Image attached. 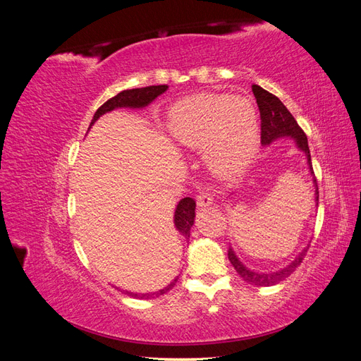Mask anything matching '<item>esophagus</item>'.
<instances>
[{
    "label": "esophagus",
    "instance_id": "34e87169",
    "mask_svg": "<svg viewBox=\"0 0 361 361\" xmlns=\"http://www.w3.org/2000/svg\"><path fill=\"white\" fill-rule=\"evenodd\" d=\"M212 202H214V197H212V194L209 191L203 190V191L199 192V195H197V206L199 207L209 206V204H212Z\"/></svg>",
    "mask_w": 361,
    "mask_h": 361
}]
</instances>
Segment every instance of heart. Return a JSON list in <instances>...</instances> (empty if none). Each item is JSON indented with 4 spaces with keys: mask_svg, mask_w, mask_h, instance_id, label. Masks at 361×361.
<instances>
[{
    "mask_svg": "<svg viewBox=\"0 0 361 361\" xmlns=\"http://www.w3.org/2000/svg\"><path fill=\"white\" fill-rule=\"evenodd\" d=\"M257 113L250 99L231 94H197L174 105L169 130L180 145L203 149L218 178L245 169L257 145Z\"/></svg>",
    "mask_w": 361,
    "mask_h": 361,
    "instance_id": "obj_1",
    "label": "heart"
}]
</instances>
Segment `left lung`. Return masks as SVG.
<instances>
[{
	"label": "left lung",
	"mask_w": 361,
	"mask_h": 361,
	"mask_svg": "<svg viewBox=\"0 0 361 361\" xmlns=\"http://www.w3.org/2000/svg\"><path fill=\"white\" fill-rule=\"evenodd\" d=\"M251 90H253V93H255L256 102L259 106V113H260V143L264 146H269L272 141H276L277 138H283V137L293 138L297 147L300 150H302L305 157H307L310 173L313 174L307 137H305L304 130L298 126L297 120L293 118V116L289 113L288 108L283 105V102L279 99L277 96L267 92L265 89H262V87L257 84L251 85ZM313 183L316 188L314 200H316V204H318L319 191H318V183H316L314 178H313ZM307 250H309V245L305 247L301 253L295 257V260L290 262L289 265H286L285 268H281L279 271H274V272H255V271L248 269L247 267H244L243 262L238 259L232 247H228L227 256H228V260H231V264L233 265V268L236 269L238 274L241 276L247 283H250V285L272 286V285H277V283L283 281L286 277H289L292 272L298 268L305 253H307Z\"/></svg>",
	"instance_id": "left-lung-1"
}]
</instances>
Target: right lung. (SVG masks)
Wrapping results in <instances>:
<instances>
[{
  "mask_svg": "<svg viewBox=\"0 0 361 361\" xmlns=\"http://www.w3.org/2000/svg\"><path fill=\"white\" fill-rule=\"evenodd\" d=\"M167 89H169V85L164 84V85H149V87H141V89H130V90L120 92L118 94H116L114 97H111V99H108L104 105L97 108V111L94 113V116L92 118L90 128L101 116H104L108 111L116 110V108H145V106H147L150 102H154L157 97L166 92ZM194 216H195V202L191 197L182 199L176 206V211H174V227H176V231L185 239H187V241L190 238L191 227L194 224ZM176 281H178V279H174L170 285H167L164 289H159L158 292H154V293L157 295V297L164 295L166 292H169L174 285H176ZM125 293H128L129 297H134V298H145V295H147V293L140 295V293H134L129 290H125Z\"/></svg>",
  "mask_w": 361,
  "mask_h": 361,
  "instance_id": "add662e5",
  "label": "right lung"
}]
</instances>
